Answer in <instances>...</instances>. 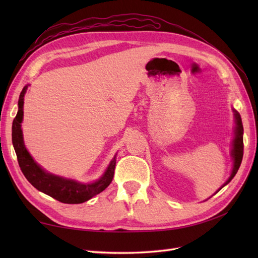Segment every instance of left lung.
I'll use <instances>...</instances> for the list:
<instances>
[{
	"mask_svg": "<svg viewBox=\"0 0 258 258\" xmlns=\"http://www.w3.org/2000/svg\"><path fill=\"white\" fill-rule=\"evenodd\" d=\"M233 112H234V116H235V123H236V126H235V139L233 141V150H232V157L234 160V165H233V171H232L231 176H229V178L226 180L225 184H224L222 187H224V186L231 182L233 177L236 175L238 168L240 166V163H242V160H243V151H244L243 123H242V118H240L239 113L237 111H235V109H233ZM222 187L218 190H221Z\"/></svg>",
	"mask_w": 258,
	"mask_h": 258,
	"instance_id": "left-lung-1",
	"label": "left lung"
}]
</instances>
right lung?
Returning a JSON list of instances; mask_svg holds the SVG:
<instances>
[{
    "mask_svg": "<svg viewBox=\"0 0 258 258\" xmlns=\"http://www.w3.org/2000/svg\"><path fill=\"white\" fill-rule=\"evenodd\" d=\"M27 90V85L22 90L19 98V111L13 120L12 125V143L18 156V162L22 173L24 174L26 179L42 193L53 197L58 202L65 204H81L91 200L93 196L100 194L111 184L114 169L116 165V155L109 163L106 171L104 172L102 177L94 183L83 184L74 179L64 178L57 175L45 172L38 164L33 160V157L27 152L23 141L21 123L23 120V104L24 94Z\"/></svg>",
    "mask_w": 258,
    "mask_h": 258,
    "instance_id": "obj_1",
    "label": "right lung"
}]
</instances>
